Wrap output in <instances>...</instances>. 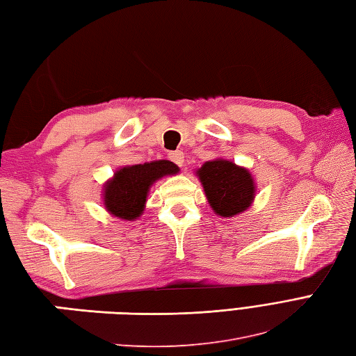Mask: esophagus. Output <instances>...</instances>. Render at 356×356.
Returning a JSON list of instances; mask_svg holds the SVG:
<instances>
[{
  "label": "esophagus",
  "mask_w": 356,
  "mask_h": 356,
  "mask_svg": "<svg viewBox=\"0 0 356 356\" xmlns=\"http://www.w3.org/2000/svg\"><path fill=\"white\" fill-rule=\"evenodd\" d=\"M169 158L170 160L175 163L177 165H179V168H183L184 165V152H181V151H175V152H170L169 154Z\"/></svg>",
  "instance_id": "esophagus-1"
}]
</instances>
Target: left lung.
Segmentation results:
<instances>
[{
    "label": "left lung",
    "mask_w": 356,
    "mask_h": 356,
    "mask_svg": "<svg viewBox=\"0 0 356 356\" xmlns=\"http://www.w3.org/2000/svg\"><path fill=\"white\" fill-rule=\"evenodd\" d=\"M205 198L220 218L238 216L251 207L256 198V181L247 168L225 158L205 161L195 170Z\"/></svg>",
    "instance_id": "left-lung-1"
}]
</instances>
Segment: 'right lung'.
<instances>
[{"mask_svg":"<svg viewBox=\"0 0 356 356\" xmlns=\"http://www.w3.org/2000/svg\"><path fill=\"white\" fill-rule=\"evenodd\" d=\"M178 172V165L169 160L123 165L104 184V207L114 218L136 220L143 215L152 184L164 177L177 175Z\"/></svg>","mask_w":356,"mask_h":356,"instance_id":"1","label":"right lung"}]
</instances>
